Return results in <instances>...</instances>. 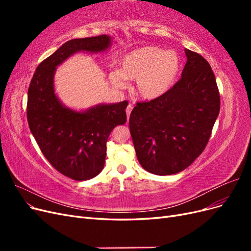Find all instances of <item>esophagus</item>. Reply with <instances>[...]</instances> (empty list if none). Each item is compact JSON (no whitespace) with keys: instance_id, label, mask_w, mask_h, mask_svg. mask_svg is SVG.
<instances>
[{"instance_id":"34e87169","label":"esophagus","mask_w":251,"mask_h":251,"mask_svg":"<svg viewBox=\"0 0 251 251\" xmlns=\"http://www.w3.org/2000/svg\"><path fill=\"white\" fill-rule=\"evenodd\" d=\"M133 110V105L132 104H128L126 107V118H127V121H128V118H130V114Z\"/></svg>"}]
</instances>
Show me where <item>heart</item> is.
Masks as SVG:
<instances>
[{"label":"heart","instance_id":"1","mask_svg":"<svg viewBox=\"0 0 251 251\" xmlns=\"http://www.w3.org/2000/svg\"><path fill=\"white\" fill-rule=\"evenodd\" d=\"M180 71L181 59L176 51L144 46L126 54L120 71H111L109 79L119 89L126 87V79L136 80V94L144 100H155L174 87Z\"/></svg>","mask_w":251,"mask_h":251}]
</instances>
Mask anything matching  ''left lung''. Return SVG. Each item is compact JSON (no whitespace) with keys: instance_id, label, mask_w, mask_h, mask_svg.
Instances as JSON below:
<instances>
[{"instance_id":"1","label":"left lung","mask_w":251,"mask_h":251,"mask_svg":"<svg viewBox=\"0 0 251 251\" xmlns=\"http://www.w3.org/2000/svg\"><path fill=\"white\" fill-rule=\"evenodd\" d=\"M180 80L162 97L138 102L130 131L142 168L159 176L177 174L204 151L220 112V94L207 60L185 49Z\"/></svg>"}]
</instances>
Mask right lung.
Listing matches in <instances>:
<instances>
[{"label":"right lung","instance_id":"add662e5","mask_svg":"<svg viewBox=\"0 0 251 251\" xmlns=\"http://www.w3.org/2000/svg\"><path fill=\"white\" fill-rule=\"evenodd\" d=\"M112 41L102 34L66 42L37 66L28 89L30 131L53 168L73 180H89L102 171L109 136L116 126L126 123L127 101L79 111L66 107L55 93L54 74L75 53H102Z\"/></svg>","mask_w":251,"mask_h":251}]
</instances>
